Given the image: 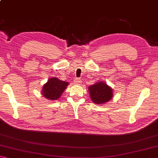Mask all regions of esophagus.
I'll return each instance as SVG.
<instances>
[{"mask_svg":"<svg viewBox=\"0 0 158 158\" xmlns=\"http://www.w3.org/2000/svg\"><path fill=\"white\" fill-rule=\"evenodd\" d=\"M74 82L75 84H79L80 82H81V80H80V79L79 78H77L74 80Z\"/></svg>","mask_w":158,"mask_h":158,"instance_id":"34e87169","label":"esophagus"}]
</instances>
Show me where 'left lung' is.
<instances>
[{
	"label": "left lung",
	"mask_w": 158,
	"mask_h": 158,
	"mask_svg": "<svg viewBox=\"0 0 158 158\" xmlns=\"http://www.w3.org/2000/svg\"><path fill=\"white\" fill-rule=\"evenodd\" d=\"M90 96L96 105H101L110 100L113 97V91L105 82L100 81L89 87Z\"/></svg>",
	"instance_id": "1"
}]
</instances>
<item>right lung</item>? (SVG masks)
I'll return each instance as SVG.
<instances>
[{"label":"right lung","instance_id":"add662e5","mask_svg":"<svg viewBox=\"0 0 158 158\" xmlns=\"http://www.w3.org/2000/svg\"><path fill=\"white\" fill-rule=\"evenodd\" d=\"M68 82L61 81L58 78H51L44 85L42 95L49 100H57L68 85Z\"/></svg>","mask_w":158,"mask_h":158}]
</instances>
